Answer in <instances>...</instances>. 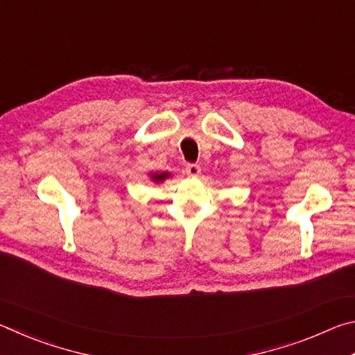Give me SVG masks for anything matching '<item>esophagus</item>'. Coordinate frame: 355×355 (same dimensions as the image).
<instances>
[{"mask_svg":"<svg viewBox=\"0 0 355 355\" xmlns=\"http://www.w3.org/2000/svg\"><path fill=\"white\" fill-rule=\"evenodd\" d=\"M184 172L188 177H197L200 173V166L199 164H186Z\"/></svg>","mask_w":355,"mask_h":355,"instance_id":"1","label":"esophagus"}]
</instances>
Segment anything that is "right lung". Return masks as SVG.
I'll return each mask as SVG.
<instances>
[{
    "label": "right lung",
    "mask_w": 355,
    "mask_h": 355,
    "mask_svg": "<svg viewBox=\"0 0 355 355\" xmlns=\"http://www.w3.org/2000/svg\"><path fill=\"white\" fill-rule=\"evenodd\" d=\"M169 177V173L167 172H163V173H153L152 175V180L155 183H159V182H164V180Z\"/></svg>",
    "instance_id": "1"
}]
</instances>
